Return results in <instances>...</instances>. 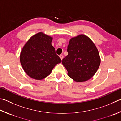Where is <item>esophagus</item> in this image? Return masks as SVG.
Returning a JSON list of instances; mask_svg holds the SVG:
<instances>
[{
    "label": "esophagus",
    "instance_id": "esophagus-1",
    "mask_svg": "<svg viewBox=\"0 0 121 121\" xmlns=\"http://www.w3.org/2000/svg\"><path fill=\"white\" fill-rule=\"evenodd\" d=\"M60 59H61V60H62V59L63 58V55L61 54L60 56Z\"/></svg>",
    "mask_w": 121,
    "mask_h": 121
}]
</instances>
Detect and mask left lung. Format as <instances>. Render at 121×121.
<instances>
[{
    "instance_id": "obj_1",
    "label": "left lung",
    "mask_w": 121,
    "mask_h": 121,
    "mask_svg": "<svg viewBox=\"0 0 121 121\" xmlns=\"http://www.w3.org/2000/svg\"><path fill=\"white\" fill-rule=\"evenodd\" d=\"M67 51L68 56L62 62L70 78L75 82H82L93 77L100 65V58L91 39L83 34L71 38Z\"/></svg>"
}]
</instances>
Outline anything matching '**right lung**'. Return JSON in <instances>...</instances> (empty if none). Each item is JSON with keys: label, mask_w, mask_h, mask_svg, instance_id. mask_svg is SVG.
<instances>
[{"label": "right lung", "mask_w": 121, "mask_h": 121, "mask_svg": "<svg viewBox=\"0 0 121 121\" xmlns=\"http://www.w3.org/2000/svg\"><path fill=\"white\" fill-rule=\"evenodd\" d=\"M52 41V37L39 32L28 39L22 50L21 65L32 78L43 79L51 73L55 65L61 62L51 44Z\"/></svg>", "instance_id": "1"}]
</instances>
